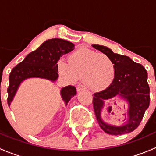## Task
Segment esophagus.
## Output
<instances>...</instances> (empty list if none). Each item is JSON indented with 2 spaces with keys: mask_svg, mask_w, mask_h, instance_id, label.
Wrapping results in <instances>:
<instances>
[{
  "mask_svg": "<svg viewBox=\"0 0 156 156\" xmlns=\"http://www.w3.org/2000/svg\"><path fill=\"white\" fill-rule=\"evenodd\" d=\"M76 89H77V91H81V90H85V87H84V86L83 85H78Z\"/></svg>",
  "mask_w": 156,
  "mask_h": 156,
  "instance_id": "esophagus-1",
  "label": "esophagus"
}]
</instances>
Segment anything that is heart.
Masks as SVG:
<instances>
[{
  "instance_id": "obj_1",
  "label": "heart",
  "mask_w": 156,
  "mask_h": 156,
  "mask_svg": "<svg viewBox=\"0 0 156 156\" xmlns=\"http://www.w3.org/2000/svg\"><path fill=\"white\" fill-rule=\"evenodd\" d=\"M58 72L69 81L83 79L90 90L99 91L109 87L116 76L115 62L108 55L82 47L57 62Z\"/></svg>"
}]
</instances>
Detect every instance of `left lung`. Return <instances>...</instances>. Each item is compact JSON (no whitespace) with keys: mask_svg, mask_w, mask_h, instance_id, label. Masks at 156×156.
<instances>
[{"mask_svg":"<svg viewBox=\"0 0 156 156\" xmlns=\"http://www.w3.org/2000/svg\"><path fill=\"white\" fill-rule=\"evenodd\" d=\"M92 47L108 55L115 62L117 72L115 81L106 89L95 93L93 97L94 112L100 127L106 133L122 135L134 130L140 123L146 110L149 106V87L147 82V72L141 64L133 62L127 56L115 53L107 47L93 44ZM122 98L128 103L122 126L106 123L101 117L105 100ZM112 108V107H110Z\"/></svg>","mask_w":156,"mask_h":156,"instance_id":"obj_1","label":"left lung"}]
</instances>
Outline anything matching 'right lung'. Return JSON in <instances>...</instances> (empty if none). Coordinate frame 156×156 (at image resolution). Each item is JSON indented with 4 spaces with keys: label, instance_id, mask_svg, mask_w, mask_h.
I'll use <instances>...</instances> for the list:
<instances>
[{
    "label": "right lung",
    "instance_id": "right-lung-1",
    "mask_svg": "<svg viewBox=\"0 0 156 156\" xmlns=\"http://www.w3.org/2000/svg\"><path fill=\"white\" fill-rule=\"evenodd\" d=\"M75 44L69 41L53 38L45 41L38 48L29 53L24 59L11 71L9 76L7 103L10 106L20 84L25 80L39 78L55 82L57 80V62L62 55L74 50ZM76 88L66 86L61 89L60 95L67 106L72 97L76 95Z\"/></svg>",
    "mask_w": 156,
    "mask_h": 156
}]
</instances>
